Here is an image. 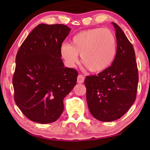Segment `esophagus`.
<instances>
[{
	"mask_svg": "<svg viewBox=\"0 0 150 150\" xmlns=\"http://www.w3.org/2000/svg\"><path fill=\"white\" fill-rule=\"evenodd\" d=\"M85 81V77L83 74H79L77 77V82L78 83H83Z\"/></svg>",
	"mask_w": 150,
	"mask_h": 150,
	"instance_id": "obj_1",
	"label": "esophagus"
}]
</instances>
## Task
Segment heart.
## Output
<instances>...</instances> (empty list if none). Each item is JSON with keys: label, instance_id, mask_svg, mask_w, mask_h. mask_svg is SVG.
I'll list each match as a JSON object with an SVG mask.
<instances>
[{"label": "heart", "instance_id": "1", "mask_svg": "<svg viewBox=\"0 0 150 150\" xmlns=\"http://www.w3.org/2000/svg\"><path fill=\"white\" fill-rule=\"evenodd\" d=\"M117 51V40L108 28H94L79 33L71 38L70 44H63L61 54L65 63L73 67L81 55V63L91 72L108 68Z\"/></svg>", "mask_w": 150, "mask_h": 150}]
</instances>
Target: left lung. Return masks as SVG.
Segmentation results:
<instances>
[{"label":"left lung","mask_w":150,"mask_h":150,"mask_svg":"<svg viewBox=\"0 0 150 150\" xmlns=\"http://www.w3.org/2000/svg\"><path fill=\"white\" fill-rule=\"evenodd\" d=\"M115 28L117 53L111 66L85 80L91 114L102 122H112L124 115L137 98L139 73L132 45L121 28Z\"/></svg>","instance_id":"8db88e82"}]
</instances>
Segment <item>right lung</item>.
I'll return each mask as SVG.
<instances>
[{
  "label": "right lung",
  "instance_id": "add662e5",
  "mask_svg": "<svg viewBox=\"0 0 150 150\" xmlns=\"http://www.w3.org/2000/svg\"><path fill=\"white\" fill-rule=\"evenodd\" d=\"M70 30L64 24H39L16 54L14 100L33 122L49 124L58 120L63 99L76 85L77 70L65 67L61 58V46Z\"/></svg>",
  "mask_w": 150,
  "mask_h": 150
}]
</instances>
